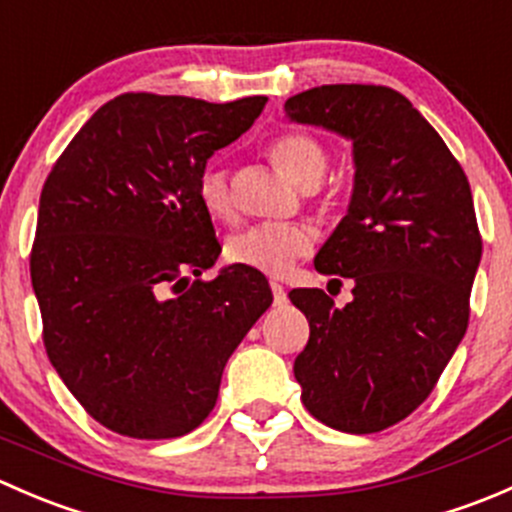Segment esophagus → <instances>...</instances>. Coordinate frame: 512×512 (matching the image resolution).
<instances>
[{"label": "esophagus", "mask_w": 512, "mask_h": 512, "mask_svg": "<svg viewBox=\"0 0 512 512\" xmlns=\"http://www.w3.org/2000/svg\"><path fill=\"white\" fill-rule=\"evenodd\" d=\"M270 287H272V297H275V304H277V307H282V304L287 302L285 287H282L280 282H270Z\"/></svg>", "instance_id": "34e87169"}]
</instances>
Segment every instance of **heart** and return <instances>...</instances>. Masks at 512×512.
<instances>
[{"instance_id": "heart-1", "label": "heart", "mask_w": 512, "mask_h": 512, "mask_svg": "<svg viewBox=\"0 0 512 512\" xmlns=\"http://www.w3.org/2000/svg\"><path fill=\"white\" fill-rule=\"evenodd\" d=\"M280 170L302 188H312L327 170V153L317 138L307 133H282L267 148ZM198 200L213 220L235 218V198L230 180L220 165L210 163L198 175ZM314 235L299 223H265L250 225L235 232L225 245V257L232 265L262 272V275H285L299 257L309 255Z\"/></svg>"}]
</instances>
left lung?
Segmentation results:
<instances>
[{
  "label": "left lung",
  "mask_w": 512,
  "mask_h": 512,
  "mask_svg": "<svg viewBox=\"0 0 512 512\" xmlns=\"http://www.w3.org/2000/svg\"><path fill=\"white\" fill-rule=\"evenodd\" d=\"M285 113L349 138L356 168L347 215L314 257L322 275L354 280V299L337 309L324 289L289 292L309 319L294 379L329 428L384 431L428 399L468 329L483 252L471 185L389 86H317L287 98Z\"/></svg>",
  "instance_id": "8db88e82"
}]
</instances>
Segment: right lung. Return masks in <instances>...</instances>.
<instances>
[{
  "instance_id": "add662e5",
  "label": "right lung",
  "mask_w": 512,
  "mask_h": 512,
  "mask_svg": "<svg viewBox=\"0 0 512 512\" xmlns=\"http://www.w3.org/2000/svg\"><path fill=\"white\" fill-rule=\"evenodd\" d=\"M265 103L121 94L41 188L29 267L46 354L89 416L121 436L198 428L227 359L272 304L262 272L230 265L200 280L220 242L198 175Z\"/></svg>"
}]
</instances>
